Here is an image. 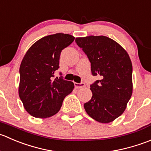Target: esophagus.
<instances>
[{"mask_svg":"<svg viewBox=\"0 0 151 151\" xmlns=\"http://www.w3.org/2000/svg\"><path fill=\"white\" fill-rule=\"evenodd\" d=\"M76 89H79V88H83L85 86V83L81 82V83H74Z\"/></svg>","mask_w":151,"mask_h":151,"instance_id":"esophagus-1","label":"esophagus"}]
</instances>
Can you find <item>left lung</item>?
I'll use <instances>...</instances> for the list:
<instances>
[{
  "label": "left lung",
  "mask_w": 151,
  "mask_h": 151,
  "mask_svg": "<svg viewBox=\"0 0 151 151\" xmlns=\"http://www.w3.org/2000/svg\"><path fill=\"white\" fill-rule=\"evenodd\" d=\"M91 63L97 80L90 85L92 98L83 106L96 121L108 123L121 115L132 95V64L120 45L105 36L76 38Z\"/></svg>",
  "instance_id": "obj_1"
}]
</instances>
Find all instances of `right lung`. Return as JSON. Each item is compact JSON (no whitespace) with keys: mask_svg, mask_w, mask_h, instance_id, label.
Wrapping results in <instances>:
<instances>
[{"mask_svg":"<svg viewBox=\"0 0 151 151\" xmlns=\"http://www.w3.org/2000/svg\"><path fill=\"white\" fill-rule=\"evenodd\" d=\"M75 37L58 33L36 42L25 53L20 67L19 96L27 111L34 117L46 118L58 112L74 83L54 76L59 68L62 50ZM60 75H62L60 73Z\"/></svg>","mask_w":151,"mask_h":151,"instance_id":"right-lung-1","label":"right lung"}]
</instances>
